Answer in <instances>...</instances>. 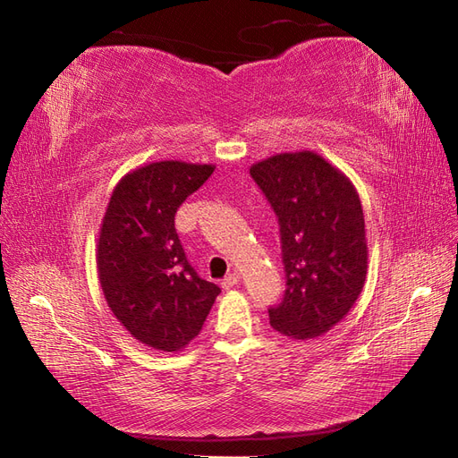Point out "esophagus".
Here are the masks:
<instances>
[{
  "label": "esophagus",
  "instance_id": "1",
  "mask_svg": "<svg viewBox=\"0 0 458 458\" xmlns=\"http://www.w3.org/2000/svg\"><path fill=\"white\" fill-rule=\"evenodd\" d=\"M240 279H242V276L238 274V272H232V274H228L225 279H223V287L225 289H232V287H235L240 284Z\"/></svg>",
  "mask_w": 458,
  "mask_h": 458
}]
</instances>
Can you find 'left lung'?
Segmentation results:
<instances>
[{
  "instance_id": "left-lung-1",
  "label": "left lung",
  "mask_w": 458,
  "mask_h": 458,
  "mask_svg": "<svg viewBox=\"0 0 458 458\" xmlns=\"http://www.w3.org/2000/svg\"><path fill=\"white\" fill-rule=\"evenodd\" d=\"M277 215L285 267L284 301L270 326L294 341L333 329L367 277L361 201L348 176L319 154L285 152L249 169Z\"/></svg>"
}]
</instances>
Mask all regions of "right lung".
<instances>
[{"label":"right lung","mask_w":458,"mask_h":458,"mask_svg":"<svg viewBox=\"0 0 458 458\" xmlns=\"http://www.w3.org/2000/svg\"><path fill=\"white\" fill-rule=\"evenodd\" d=\"M215 165L156 161L115 184L97 242L98 282L139 343L179 352L199 335L220 289L186 260L174 213Z\"/></svg>","instance_id":"add662e5"}]
</instances>
